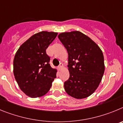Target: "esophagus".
<instances>
[{
	"label": "esophagus",
	"instance_id": "1",
	"mask_svg": "<svg viewBox=\"0 0 123 123\" xmlns=\"http://www.w3.org/2000/svg\"><path fill=\"white\" fill-rule=\"evenodd\" d=\"M62 67H63V64H60V65L58 66V67H57V68H58V70H61L62 68Z\"/></svg>",
	"mask_w": 123,
	"mask_h": 123
}]
</instances>
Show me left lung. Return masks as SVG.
I'll use <instances>...</instances> for the list:
<instances>
[{
	"mask_svg": "<svg viewBox=\"0 0 123 123\" xmlns=\"http://www.w3.org/2000/svg\"><path fill=\"white\" fill-rule=\"evenodd\" d=\"M58 38L68 53L69 78L64 89L76 99L88 97L99 86L105 70L104 58L99 46L79 31L61 33Z\"/></svg>",
	"mask_w": 123,
	"mask_h": 123,
	"instance_id": "8db88e82",
	"label": "left lung"
}]
</instances>
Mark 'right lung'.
<instances>
[{"label":"right lung","instance_id":"right-lung-1","mask_svg":"<svg viewBox=\"0 0 123 123\" xmlns=\"http://www.w3.org/2000/svg\"><path fill=\"white\" fill-rule=\"evenodd\" d=\"M57 32L42 31L34 34L18 49L13 60V74L19 87L27 96L35 98L46 94L56 78V69L49 64L46 48Z\"/></svg>","mask_w":123,"mask_h":123}]
</instances>
